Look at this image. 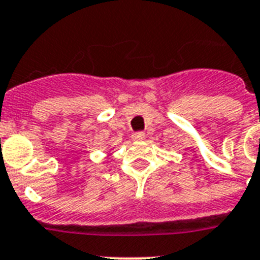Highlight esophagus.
<instances>
[{
  "label": "esophagus",
  "mask_w": 260,
  "mask_h": 260,
  "mask_svg": "<svg viewBox=\"0 0 260 260\" xmlns=\"http://www.w3.org/2000/svg\"><path fill=\"white\" fill-rule=\"evenodd\" d=\"M145 139V133L144 132H136L132 135L133 141H141V140Z\"/></svg>",
  "instance_id": "esophagus-1"
}]
</instances>
